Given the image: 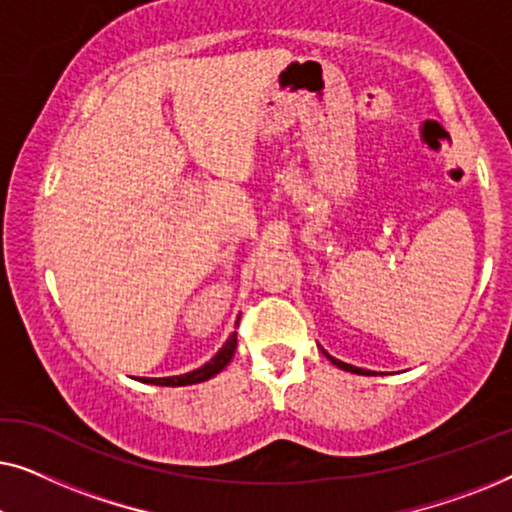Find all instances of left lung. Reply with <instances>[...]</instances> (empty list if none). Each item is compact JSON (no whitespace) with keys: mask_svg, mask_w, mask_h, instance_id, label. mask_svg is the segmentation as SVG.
<instances>
[{"mask_svg":"<svg viewBox=\"0 0 512 512\" xmlns=\"http://www.w3.org/2000/svg\"><path fill=\"white\" fill-rule=\"evenodd\" d=\"M321 352H324V356L328 361L333 363V366H338L340 370H347V373H354V375H377L375 370H366V368H356V366H352V363H345V361H340V359H335V356H331L326 352V349H321Z\"/></svg>","mask_w":512,"mask_h":512,"instance_id":"left-lung-1","label":"left lung"}]
</instances>
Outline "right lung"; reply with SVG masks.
<instances>
[{"label":"right lung","mask_w":512,"mask_h":512,"mask_svg":"<svg viewBox=\"0 0 512 512\" xmlns=\"http://www.w3.org/2000/svg\"><path fill=\"white\" fill-rule=\"evenodd\" d=\"M235 347H237V335L233 333L230 338L223 342V347L216 352L212 359H209L205 366L191 370V373H184V375H172V377H139V380L146 382V384H158V387H186V384H198V382H205L209 377L219 375L223 368L228 366L230 359H233L235 354Z\"/></svg>","instance_id":"right-lung-1"}]
</instances>
